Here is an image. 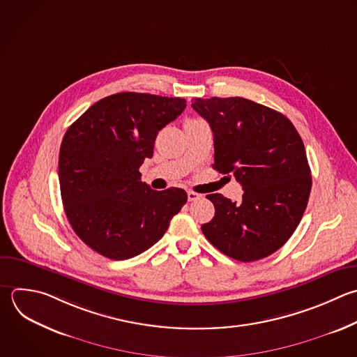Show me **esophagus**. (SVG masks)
Here are the masks:
<instances>
[{"label": "esophagus", "mask_w": 357, "mask_h": 357, "mask_svg": "<svg viewBox=\"0 0 357 357\" xmlns=\"http://www.w3.org/2000/svg\"><path fill=\"white\" fill-rule=\"evenodd\" d=\"M187 197H188V201H191V202L201 199V195L197 194V192H194V191H188V192H187Z\"/></svg>", "instance_id": "34e87169"}]
</instances>
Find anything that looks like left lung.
Wrapping results in <instances>:
<instances>
[{
  "instance_id": "left-lung-1",
  "label": "left lung",
  "mask_w": 357,
  "mask_h": 357,
  "mask_svg": "<svg viewBox=\"0 0 357 357\" xmlns=\"http://www.w3.org/2000/svg\"><path fill=\"white\" fill-rule=\"evenodd\" d=\"M213 132L215 163L233 174L244 192L240 202L222 194L206 198L215 216L201 226L223 254L241 262L265 258L293 234L311 191L304 144L287 117L244 98L191 100Z\"/></svg>"
}]
</instances>
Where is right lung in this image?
<instances>
[{
  "mask_svg": "<svg viewBox=\"0 0 357 357\" xmlns=\"http://www.w3.org/2000/svg\"><path fill=\"white\" fill-rule=\"evenodd\" d=\"M181 98L123 92L91 106L66 132L59 178L77 236L110 259L132 258L158 243L187 202L181 188L155 191L139 167L158 132L185 109Z\"/></svg>",
  "mask_w": 357,
  "mask_h": 357,
  "instance_id": "1",
  "label": "right lung"
}]
</instances>
